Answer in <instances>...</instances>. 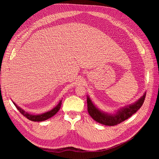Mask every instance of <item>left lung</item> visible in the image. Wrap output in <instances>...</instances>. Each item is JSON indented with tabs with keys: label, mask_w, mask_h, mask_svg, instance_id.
<instances>
[{
	"label": "left lung",
	"mask_w": 159,
	"mask_h": 159,
	"mask_svg": "<svg viewBox=\"0 0 159 159\" xmlns=\"http://www.w3.org/2000/svg\"><path fill=\"white\" fill-rule=\"evenodd\" d=\"M145 96L146 92H145L142 97L139 98L137 102L117 110L113 113H110L105 112L95 106L90 98L87 95L88 111L90 116L99 123L108 126L117 125L131 117L141 107L145 101Z\"/></svg>",
	"instance_id": "obj_1"
}]
</instances>
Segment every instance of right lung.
Listing matches in <instances>:
<instances>
[{
    "label": "right lung",
    "instance_id": "add662e5",
    "mask_svg": "<svg viewBox=\"0 0 159 159\" xmlns=\"http://www.w3.org/2000/svg\"><path fill=\"white\" fill-rule=\"evenodd\" d=\"M61 102H62V100H60L59 103H57V105L55 107H54L50 111H46L45 113H43L41 114H31V113H29L28 112H26L25 110L22 109L19 106H18V105L14 102H13L14 105L16 106V107L18 109V110L20 112L21 114H22L24 115V116H25L28 119L30 120V121L38 122V121H46V120L50 119L52 116H54V115H56L60 109Z\"/></svg>",
    "mask_w": 159,
    "mask_h": 159
}]
</instances>
